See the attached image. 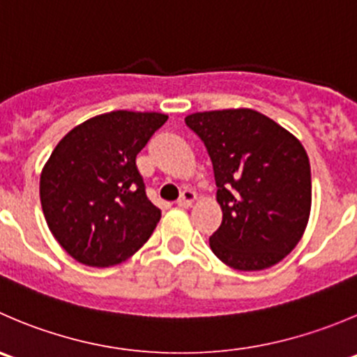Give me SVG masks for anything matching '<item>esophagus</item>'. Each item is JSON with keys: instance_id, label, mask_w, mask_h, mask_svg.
Instances as JSON below:
<instances>
[{"instance_id": "esophagus-1", "label": "esophagus", "mask_w": 357, "mask_h": 357, "mask_svg": "<svg viewBox=\"0 0 357 357\" xmlns=\"http://www.w3.org/2000/svg\"><path fill=\"white\" fill-rule=\"evenodd\" d=\"M195 199H197V195L192 192V190H185V192L181 193V197L178 199V206L179 207H188V206H192L193 200H195Z\"/></svg>"}]
</instances>
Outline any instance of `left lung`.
<instances>
[{"instance_id": "8db88e82", "label": "left lung", "mask_w": 357, "mask_h": 357, "mask_svg": "<svg viewBox=\"0 0 357 357\" xmlns=\"http://www.w3.org/2000/svg\"><path fill=\"white\" fill-rule=\"evenodd\" d=\"M185 123L213 162L223 211L209 237L214 255L244 272L281 261L302 238L310 214V164L302 143L255 109L193 113Z\"/></svg>"}]
</instances>
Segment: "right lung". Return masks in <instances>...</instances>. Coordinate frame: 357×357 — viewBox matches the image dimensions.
<instances>
[{"instance_id":"obj_1","label":"right lung","mask_w":357,"mask_h":357,"mask_svg":"<svg viewBox=\"0 0 357 357\" xmlns=\"http://www.w3.org/2000/svg\"><path fill=\"white\" fill-rule=\"evenodd\" d=\"M167 122L162 113L112 112L69 130L45 164L40 199L48 228L76 261L109 266L153 234L160 209L136 157Z\"/></svg>"}]
</instances>
